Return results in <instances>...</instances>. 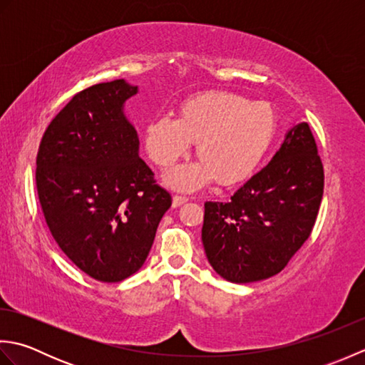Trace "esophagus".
I'll list each match as a JSON object with an SVG mask.
<instances>
[{"mask_svg": "<svg viewBox=\"0 0 365 365\" xmlns=\"http://www.w3.org/2000/svg\"><path fill=\"white\" fill-rule=\"evenodd\" d=\"M188 200V197H185V196H174L173 197V207L175 208V207H180L182 204H185Z\"/></svg>", "mask_w": 365, "mask_h": 365, "instance_id": "34e87169", "label": "esophagus"}]
</instances>
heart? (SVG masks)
Masks as SVG:
<instances>
[{
	"mask_svg": "<svg viewBox=\"0 0 365 365\" xmlns=\"http://www.w3.org/2000/svg\"><path fill=\"white\" fill-rule=\"evenodd\" d=\"M276 115L265 103L227 91H210L187 98L178 119L169 114L144 128V147L153 163L168 168L197 143L200 158L166 174L173 188L192 191L215 178L234 185L250 177L265 158L276 135Z\"/></svg>",
	"mask_w": 365,
	"mask_h": 365,
	"instance_id": "heart-1",
	"label": "heart"
}]
</instances>
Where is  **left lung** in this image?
<instances>
[{
  "label": "left lung",
  "mask_w": 365,
  "mask_h": 365,
  "mask_svg": "<svg viewBox=\"0 0 365 365\" xmlns=\"http://www.w3.org/2000/svg\"><path fill=\"white\" fill-rule=\"evenodd\" d=\"M323 187L314 135L301 122L229 202H205L202 243L213 269L235 284L262 281L282 271L311 237Z\"/></svg>",
  "instance_id": "obj_1"
}]
</instances>
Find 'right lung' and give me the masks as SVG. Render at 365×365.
Returning a JSON list of instances; mask_svg holds the SVG:
<instances>
[{
    "mask_svg": "<svg viewBox=\"0 0 365 365\" xmlns=\"http://www.w3.org/2000/svg\"><path fill=\"white\" fill-rule=\"evenodd\" d=\"M138 92L125 80L94 84L68 102L45 130L36 187L54 242L76 267L120 282L143 267L173 204L139 158L123 103Z\"/></svg>",
    "mask_w": 365,
    "mask_h": 365,
    "instance_id": "add662e5",
    "label": "right lung"
}]
</instances>
